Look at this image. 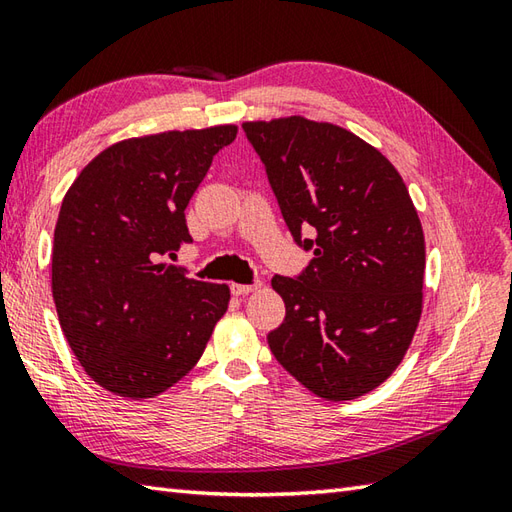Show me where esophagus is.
<instances>
[{"mask_svg": "<svg viewBox=\"0 0 512 512\" xmlns=\"http://www.w3.org/2000/svg\"><path fill=\"white\" fill-rule=\"evenodd\" d=\"M259 286H262V281H255V284H231V292L235 297H242L248 295V292H255Z\"/></svg>", "mask_w": 512, "mask_h": 512, "instance_id": "34e87169", "label": "esophagus"}]
</instances>
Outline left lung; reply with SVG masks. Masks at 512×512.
<instances>
[{
  "label": "left lung",
  "instance_id": "1",
  "mask_svg": "<svg viewBox=\"0 0 512 512\" xmlns=\"http://www.w3.org/2000/svg\"><path fill=\"white\" fill-rule=\"evenodd\" d=\"M242 127L292 237L314 253L299 277H273L286 319L270 352L312 394L354 400L385 383L418 328L416 206L396 167L339 125L288 116Z\"/></svg>",
  "mask_w": 512,
  "mask_h": 512
}]
</instances>
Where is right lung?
I'll return each mask as SVG.
<instances>
[{"mask_svg": "<svg viewBox=\"0 0 512 512\" xmlns=\"http://www.w3.org/2000/svg\"><path fill=\"white\" fill-rule=\"evenodd\" d=\"M235 125L162 132L101 151L61 202L52 297L85 372L116 396L154 398L200 361L231 299L158 264L191 242L184 209Z\"/></svg>", "mask_w": 512, "mask_h": 512, "instance_id": "obj_1", "label": "right lung"}]
</instances>
